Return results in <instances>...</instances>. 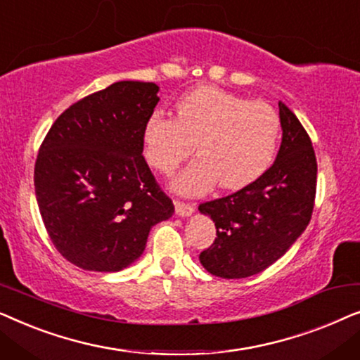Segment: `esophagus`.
Segmentation results:
<instances>
[{"label":"esophagus","mask_w":360,"mask_h":360,"mask_svg":"<svg viewBox=\"0 0 360 360\" xmlns=\"http://www.w3.org/2000/svg\"><path fill=\"white\" fill-rule=\"evenodd\" d=\"M195 211L193 203H184V201L175 200V213L179 216H190Z\"/></svg>","instance_id":"esophagus-1"}]
</instances>
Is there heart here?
<instances>
[{"label":"heart","mask_w":360,"mask_h":360,"mask_svg":"<svg viewBox=\"0 0 360 360\" xmlns=\"http://www.w3.org/2000/svg\"><path fill=\"white\" fill-rule=\"evenodd\" d=\"M282 120L267 101L223 88L196 86L175 103V120L154 112L142 129V150L152 169L169 175L193 152L198 157L174 180L175 190L200 195L218 181L244 188L274 162Z\"/></svg>","instance_id":"obj_1"}]
</instances>
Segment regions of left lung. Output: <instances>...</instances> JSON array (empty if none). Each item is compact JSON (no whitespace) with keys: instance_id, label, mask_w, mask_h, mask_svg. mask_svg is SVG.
<instances>
[{"instance_id":"8db88e82","label":"left lung","mask_w":360,"mask_h":360,"mask_svg":"<svg viewBox=\"0 0 360 360\" xmlns=\"http://www.w3.org/2000/svg\"><path fill=\"white\" fill-rule=\"evenodd\" d=\"M282 146L270 169L223 198L198 206L216 226L214 243L200 262L221 278L262 272L287 252L311 219L318 164L308 132L295 112L278 103Z\"/></svg>"}]
</instances>
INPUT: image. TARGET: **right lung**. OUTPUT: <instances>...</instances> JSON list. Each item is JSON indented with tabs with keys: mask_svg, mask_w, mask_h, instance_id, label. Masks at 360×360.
Returning <instances> with one entry per match:
<instances>
[{
	"mask_svg": "<svg viewBox=\"0 0 360 360\" xmlns=\"http://www.w3.org/2000/svg\"><path fill=\"white\" fill-rule=\"evenodd\" d=\"M150 82H116L68 106L44 137L34 186L44 226L63 259L117 272L144 252L174 203L142 155L159 101Z\"/></svg>",
	"mask_w": 360,
	"mask_h": 360,
	"instance_id": "obj_1",
	"label": "right lung"
}]
</instances>
